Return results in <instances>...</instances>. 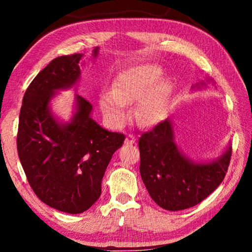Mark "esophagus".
<instances>
[{
    "mask_svg": "<svg viewBox=\"0 0 252 252\" xmlns=\"http://www.w3.org/2000/svg\"><path fill=\"white\" fill-rule=\"evenodd\" d=\"M135 136L133 135V134H131V133H129V134H126V144H133V143H135Z\"/></svg>",
    "mask_w": 252,
    "mask_h": 252,
    "instance_id": "1",
    "label": "esophagus"
}]
</instances>
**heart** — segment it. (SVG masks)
<instances>
[{"label":"heart","instance_id":"b5f03b06","mask_svg":"<svg viewBox=\"0 0 252 252\" xmlns=\"http://www.w3.org/2000/svg\"><path fill=\"white\" fill-rule=\"evenodd\" d=\"M160 74V69L156 66L141 65L132 67L119 75L112 84L110 95L105 94L100 100L101 110L106 121L114 126L123 125L127 117L125 105L140 99L141 101L136 109L138 121L144 126L158 121L167 99L168 85L161 82L151 92L150 90Z\"/></svg>","mask_w":252,"mask_h":252}]
</instances>
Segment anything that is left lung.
Masks as SVG:
<instances>
[{"label":"left lung","mask_w":252,"mask_h":252,"mask_svg":"<svg viewBox=\"0 0 252 252\" xmlns=\"http://www.w3.org/2000/svg\"><path fill=\"white\" fill-rule=\"evenodd\" d=\"M197 88H199V85ZM140 174L150 197L170 211L197 206L225 177L231 147L210 163H194L179 151L172 122L161 121L139 139Z\"/></svg>","instance_id":"8db88e82"}]
</instances>
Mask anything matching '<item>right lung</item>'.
<instances>
[{
    "mask_svg": "<svg viewBox=\"0 0 252 252\" xmlns=\"http://www.w3.org/2000/svg\"><path fill=\"white\" fill-rule=\"evenodd\" d=\"M97 52L99 48L93 50V58ZM82 57H59L34 78L24 93L16 139L34 193L51 208L71 215L88 210L100 198L106 167L126 139L97 125L91 118V103L80 95L71 122H59L51 112L54 92L79 80Z\"/></svg>",
    "mask_w": 252,
    "mask_h": 252,
    "instance_id": "right-lung-1",
    "label": "right lung"
}]
</instances>
